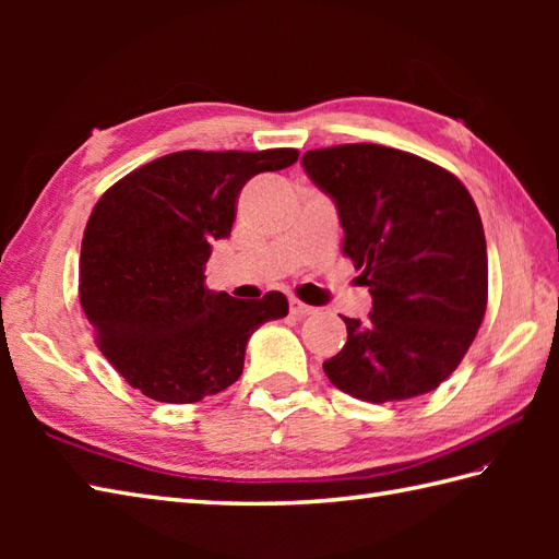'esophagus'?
I'll return each mask as SVG.
<instances>
[{
	"label": "esophagus",
	"instance_id": "esophagus-1",
	"mask_svg": "<svg viewBox=\"0 0 559 559\" xmlns=\"http://www.w3.org/2000/svg\"><path fill=\"white\" fill-rule=\"evenodd\" d=\"M312 312H314V307H310V305L300 302L298 298H290V314H293V317L302 319V317H310Z\"/></svg>",
	"mask_w": 559,
	"mask_h": 559
}]
</instances>
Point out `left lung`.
Segmentation results:
<instances>
[{
	"label": "left lung",
	"instance_id": "obj_1",
	"mask_svg": "<svg viewBox=\"0 0 559 559\" xmlns=\"http://www.w3.org/2000/svg\"><path fill=\"white\" fill-rule=\"evenodd\" d=\"M302 168L334 199L343 254L360 269L372 312L343 317L331 384L372 401L435 391L476 338L488 305V247L476 201L454 175L379 144L307 151Z\"/></svg>",
	"mask_w": 559,
	"mask_h": 559
}]
</instances>
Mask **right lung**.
<instances>
[{"instance_id":"1","label":"right lung","mask_w":559,"mask_h":559,"mask_svg":"<svg viewBox=\"0 0 559 559\" xmlns=\"http://www.w3.org/2000/svg\"><path fill=\"white\" fill-rule=\"evenodd\" d=\"M295 148L177 151L115 182L83 230L79 300L100 353L129 386L197 403L235 384L249 336L288 314L286 295L235 300L206 288L240 189L298 160Z\"/></svg>"}]
</instances>
